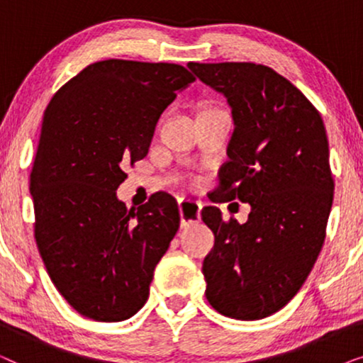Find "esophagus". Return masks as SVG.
<instances>
[{"label":"esophagus","mask_w":363,"mask_h":363,"mask_svg":"<svg viewBox=\"0 0 363 363\" xmlns=\"http://www.w3.org/2000/svg\"><path fill=\"white\" fill-rule=\"evenodd\" d=\"M201 203L200 201H191L186 198H180L178 200V208H180V216H182V225H191L196 223L201 218Z\"/></svg>","instance_id":"1"}]
</instances>
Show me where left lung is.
Returning a JSON list of instances; mask_svg holds the SVG:
<instances>
[{"label":"left lung","instance_id":"8db88e82","mask_svg":"<svg viewBox=\"0 0 363 363\" xmlns=\"http://www.w3.org/2000/svg\"><path fill=\"white\" fill-rule=\"evenodd\" d=\"M225 94L235 132L213 201L250 203L246 223L201 218L215 235L203 261L206 299L220 314L257 320L282 309L309 276L325 240L334 177L324 122L274 69L255 62H188Z\"/></svg>","mask_w":363,"mask_h":363}]
</instances>
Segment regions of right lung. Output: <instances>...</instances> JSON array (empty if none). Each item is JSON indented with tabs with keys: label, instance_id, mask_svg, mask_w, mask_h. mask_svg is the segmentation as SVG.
<instances>
[{
	"label": "right lung",
	"instance_id": "right-lung-1",
	"mask_svg": "<svg viewBox=\"0 0 363 363\" xmlns=\"http://www.w3.org/2000/svg\"><path fill=\"white\" fill-rule=\"evenodd\" d=\"M195 81L180 64L106 59L84 67L44 112L29 190L34 238L52 284L79 314L132 317L180 226L165 191L127 210L116 190L147 157L162 112Z\"/></svg>",
	"mask_w": 363,
	"mask_h": 363
}]
</instances>
